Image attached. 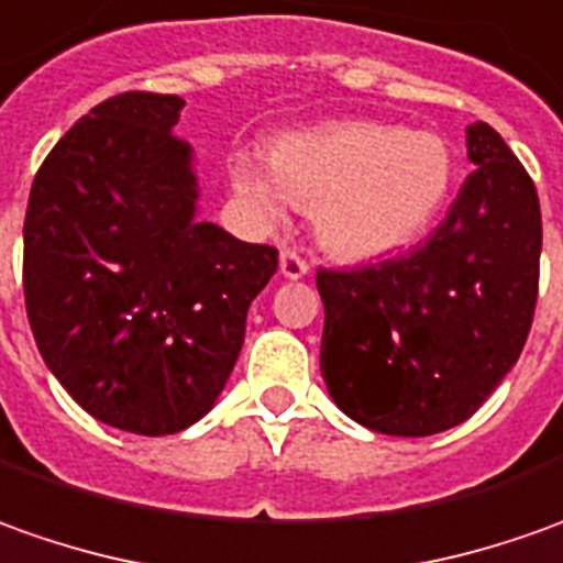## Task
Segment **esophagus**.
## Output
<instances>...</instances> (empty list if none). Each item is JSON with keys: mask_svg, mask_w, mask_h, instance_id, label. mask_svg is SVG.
Segmentation results:
<instances>
[{"mask_svg": "<svg viewBox=\"0 0 563 563\" xmlns=\"http://www.w3.org/2000/svg\"><path fill=\"white\" fill-rule=\"evenodd\" d=\"M278 269H282V275L290 278V282H297V278H303V275L309 273L307 260L300 254H294V251H282V256H278Z\"/></svg>", "mask_w": 563, "mask_h": 563, "instance_id": "esophagus-1", "label": "esophagus"}]
</instances>
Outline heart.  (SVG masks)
Instances as JSON below:
<instances>
[{
    "label": "heart",
    "instance_id": "b5f03b06",
    "mask_svg": "<svg viewBox=\"0 0 563 563\" xmlns=\"http://www.w3.org/2000/svg\"><path fill=\"white\" fill-rule=\"evenodd\" d=\"M232 188L256 220L282 222L290 203L316 210L328 254L365 263L415 244L446 203L455 164L437 132L341 120L294 132L269 151L232 161Z\"/></svg>",
    "mask_w": 563,
    "mask_h": 563
}]
</instances>
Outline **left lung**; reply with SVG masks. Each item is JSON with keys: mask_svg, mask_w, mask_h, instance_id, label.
<instances>
[{"mask_svg": "<svg viewBox=\"0 0 563 563\" xmlns=\"http://www.w3.org/2000/svg\"><path fill=\"white\" fill-rule=\"evenodd\" d=\"M474 173L412 254L316 275L322 378L346 418L387 437L467 421L515 368L539 290L537 185L499 132L465 130Z\"/></svg>", "mask_w": 563, "mask_h": 563, "instance_id": "obj_1", "label": "left lung"}]
</instances>
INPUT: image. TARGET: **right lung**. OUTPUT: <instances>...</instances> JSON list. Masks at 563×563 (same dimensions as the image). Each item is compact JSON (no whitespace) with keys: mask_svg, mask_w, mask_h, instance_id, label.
<instances>
[{"mask_svg":"<svg viewBox=\"0 0 563 563\" xmlns=\"http://www.w3.org/2000/svg\"><path fill=\"white\" fill-rule=\"evenodd\" d=\"M179 96L123 92L52 148L24 220L26 319L45 365L101 424L167 437L235 368L275 247L198 220Z\"/></svg>","mask_w":563,"mask_h":563,"instance_id":"1","label":"right lung"}]
</instances>
